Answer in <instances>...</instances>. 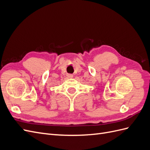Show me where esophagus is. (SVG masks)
I'll use <instances>...</instances> for the list:
<instances>
[{"instance_id": "esophagus-1", "label": "esophagus", "mask_w": 150, "mask_h": 150, "mask_svg": "<svg viewBox=\"0 0 150 150\" xmlns=\"http://www.w3.org/2000/svg\"><path fill=\"white\" fill-rule=\"evenodd\" d=\"M67 77H68V78H73V75L71 74H67Z\"/></svg>"}]
</instances>
